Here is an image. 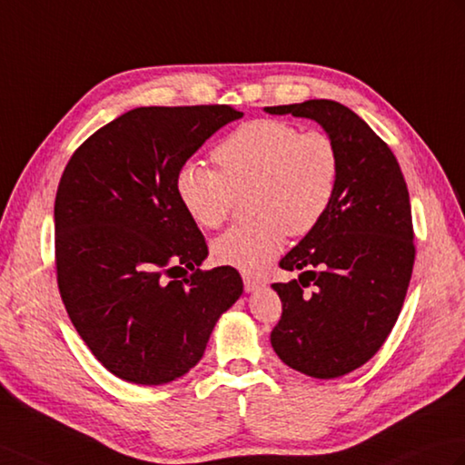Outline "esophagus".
<instances>
[{
    "label": "esophagus",
    "mask_w": 465,
    "mask_h": 465,
    "mask_svg": "<svg viewBox=\"0 0 465 465\" xmlns=\"http://www.w3.org/2000/svg\"><path fill=\"white\" fill-rule=\"evenodd\" d=\"M263 285V282L259 277H253V275H243V289L247 291V293H252V291H255V289H259Z\"/></svg>",
    "instance_id": "1"
}]
</instances>
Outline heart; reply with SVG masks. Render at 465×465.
<instances>
[{"mask_svg":"<svg viewBox=\"0 0 465 465\" xmlns=\"http://www.w3.org/2000/svg\"><path fill=\"white\" fill-rule=\"evenodd\" d=\"M212 158L218 170L186 164L176 196L200 228L215 230L247 198L252 222L235 225L212 245L215 262L259 273L283 250L287 233L303 237L325 220L341 182V154L321 131L275 118H255L223 136Z\"/></svg>","mask_w":465,"mask_h":465,"instance_id":"heart-1","label":"heart"}]
</instances>
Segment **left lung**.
I'll use <instances>...</instances> for the list:
<instances>
[{
	"label": "left lung",
	"instance_id": "obj_1",
	"mask_svg": "<svg viewBox=\"0 0 465 465\" xmlns=\"http://www.w3.org/2000/svg\"><path fill=\"white\" fill-rule=\"evenodd\" d=\"M265 111L312 118L341 154L329 213L279 263L305 272L272 285L283 305L272 331L279 359L312 379H337L379 352L402 311L416 257L406 180L392 150L349 106L312 99Z\"/></svg>",
	"mask_w": 465,
	"mask_h": 465
}]
</instances>
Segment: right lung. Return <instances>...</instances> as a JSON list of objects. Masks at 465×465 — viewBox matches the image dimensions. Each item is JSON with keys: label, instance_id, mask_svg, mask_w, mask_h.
<instances>
[{"label": "right lung", "instance_id": "obj_1", "mask_svg": "<svg viewBox=\"0 0 465 465\" xmlns=\"http://www.w3.org/2000/svg\"><path fill=\"white\" fill-rule=\"evenodd\" d=\"M243 113L230 104L140 106L74 150L55 196V269L67 315L106 371L164 384L202 359L215 321L240 299L233 267L200 269L202 232L176 174Z\"/></svg>", "mask_w": 465, "mask_h": 465}]
</instances>
